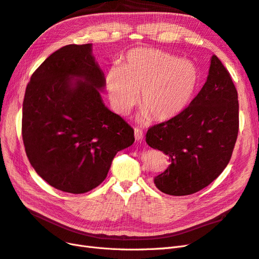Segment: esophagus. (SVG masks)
<instances>
[{"instance_id":"esophagus-1","label":"esophagus","mask_w":259,"mask_h":259,"mask_svg":"<svg viewBox=\"0 0 259 259\" xmlns=\"http://www.w3.org/2000/svg\"><path fill=\"white\" fill-rule=\"evenodd\" d=\"M135 138H136V140H143V138H144L143 130L135 128Z\"/></svg>"}]
</instances>
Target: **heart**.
I'll use <instances>...</instances> for the list:
<instances>
[{"mask_svg":"<svg viewBox=\"0 0 259 259\" xmlns=\"http://www.w3.org/2000/svg\"><path fill=\"white\" fill-rule=\"evenodd\" d=\"M199 81L198 69L191 61L154 49L131 51L119 68L106 75V90L113 108L128 114L138 104L144 117L155 121L173 119L190 103Z\"/></svg>","mask_w":259,"mask_h":259,"instance_id":"1","label":"heart"}]
</instances>
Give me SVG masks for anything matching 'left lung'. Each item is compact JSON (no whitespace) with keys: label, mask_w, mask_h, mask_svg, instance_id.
Masks as SVG:
<instances>
[{"label":"left lung","mask_w":259,"mask_h":259,"mask_svg":"<svg viewBox=\"0 0 259 259\" xmlns=\"http://www.w3.org/2000/svg\"><path fill=\"white\" fill-rule=\"evenodd\" d=\"M239 133L238 92L217 56L207 80L190 105L173 119L148 128L146 143L168 156L155 187L169 195L202 190L228 165Z\"/></svg>","instance_id":"obj_1"}]
</instances>
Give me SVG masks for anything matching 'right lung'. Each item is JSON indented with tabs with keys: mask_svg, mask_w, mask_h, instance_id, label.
Here are the masks:
<instances>
[{
	"mask_svg": "<svg viewBox=\"0 0 259 259\" xmlns=\"http://www.w3.org/2000/svg\"><path fill=\"white\" fill-rule=\"evenodd\" d=\"M104 88L91 44L53 53L27 85L21 121L26 153L36 173L58 190L91 191L106 179L116 152L135 142L131 125L104 105Z\"/></svg>",
	"mask_w": 259,
	"mask_h": 259,
	"instance_id": "obj_1",
	"label": "right lung"
}]
</instances>
